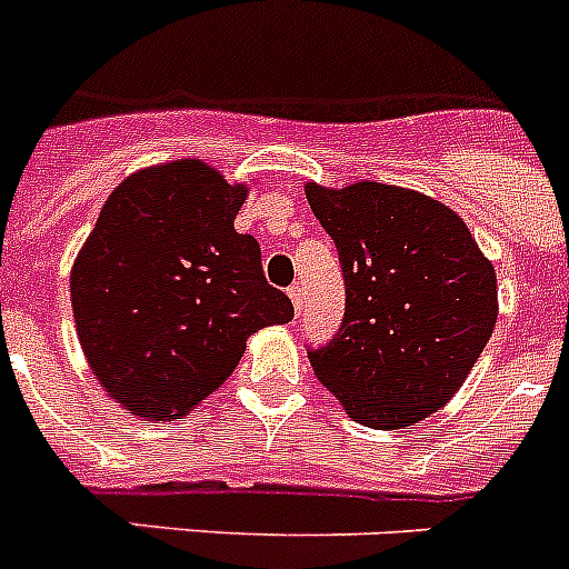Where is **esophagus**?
<instances>
[{
    "label": "esophagus",
    "instance_id": "34e87169",
    "mask_svg": "<svg viewBox=\"0 0 569 569\" xmlns=\"http://www.w3.org/2000/svg\"><path fill=\"white\" fill-rule=\"evenodd\" d=\"M288 296H290V301H293L296 313H299V308H301V296H305V290H301V284H293V288L288 290Z\"/></svg>",
    "mask_w": 569,
    "mask_h": 569
}]
</instances>
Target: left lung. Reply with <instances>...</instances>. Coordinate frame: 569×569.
<instances>
[{"mask_svg": "<svg viewBox=\"0 0 569 569\" xmlns=\"http://www.w3.org/2000/svg\"><path fill=\"white\" fill-rule=\"evenodd\" d=\"M333 236L345 273V319L310 350L321 385L373 430H405L465 385L499 316L492 261L456 210L410 188L305 184Z\"/></svg>", "mask_w": 569, "mask_h": 569, "instance_id": "1", "label": "left lung"}]
</instances>
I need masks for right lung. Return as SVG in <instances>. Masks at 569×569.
Masks as SVG:
<instances>
[{
  "instance_id": "right-lung-1",
  "label": "right lung",
  "mask_w": 569,
  "mask_h": 569,
  "mask_svg": "<svg viewBox=\"0 0 569 569\" xmlns=\"http://www.w3.org/2000/svg\"><path fill=\"white\" fill-rule=\"evenodd\" d=\"M248 184L202 159L130 173L108 196L70 270L82 353L104 393L139 419L190 413L239 365L248 339L293 319L233 219Z\"/></svg>"
}]
</instances>
